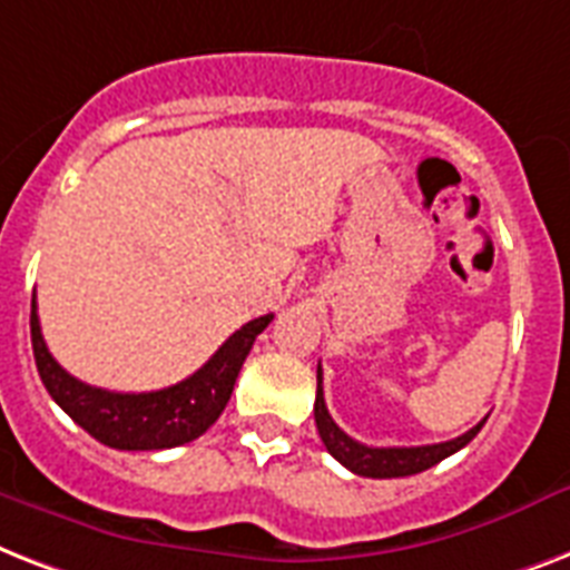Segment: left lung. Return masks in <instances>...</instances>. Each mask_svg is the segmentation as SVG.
Wrapping results in <instances>:
<instances>
[{
	"mask_svg": "<svg viewBox=\"0 0 570 570\" xmlns=\"http://www.w3.org/2000/svg\"><path fill=\"white\" fill-rule=\"evenodd\" d=\"M314 423H317V432H321V441L326 444L332 456L338 459L341 465L350 468L358 476H371V480H391V476H412V473H421L426 468L439 465L441 459L453 456L456 450H462L468 441H473V435L482 430V417L476 426L459 435L453 441H441V444H423V448H367V444H358L356 439H350L347 432L341 430L338 423L332 421L330 409H326V400H323V371L317 364V397H314Z\"/></svg>",
	"mask_w": 570,
	"mask_h": 570,
	"instance_id": "left-lung-1",
	"label": "left lung"
}]
</instances>
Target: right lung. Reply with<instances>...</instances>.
Instances as JSON below:
<instances>
[{"label": "right lung", "instance_id": "obj_1", "mask_svg": "<svg viewBox=\"0 0 570 570\" xmlns=\"http://www.w3.org/2000/svg\"><path fill=\"white\" fill-rule=\"evenodd\" d=\"M273 314L244 323L223 341V347L188 380L161 391H120L94 389L76 380L55 362L47 341L40 335L38 306L31 299V350L35 364L49 397L79 423L81 430L114 450H164L179 448L199 439L226 409L238 380L240 364L249 356L256 338L267 330Z\"/></svg>", "mask_w": 570, "mask_h": 570}]
</instances>
